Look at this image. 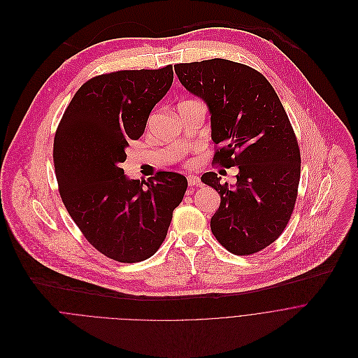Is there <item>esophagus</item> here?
I'll return each mask as SVG.
<instances>
[{
    "mask_svg": "<svg viewBox=\"0 0 358 358\" xmlns=\"http://www.w3.org/2000/svg\"><path fill=\"white\" fill-rule=\"evenodd\" d=\"M187 183H189V186H190V189H192V190H193V189H196V187H200V186H201L200 179H199L197 176H194V175H189V176H187Z\"/></svg>",
    "mask_w": 358,
    "mask_h": 358,
    "instance_id": "1",
    "label": "esophagus"
}]
</instances>
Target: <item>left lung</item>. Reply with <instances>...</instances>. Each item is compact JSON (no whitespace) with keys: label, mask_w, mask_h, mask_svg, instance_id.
<instances>
[{"label":"left lung","mask_w":358,"mask_h":358,"mask_svg":"<svg viewBox=\"0 0 358 358\" xmlns=\"http://www.w3.org/2000/svg\"><path fill=\"white\" fill-rule=\"evenodd\" d=\"M182 86L210 113L214 164L238 166L237 182L216 172L201 182L220 194L211 233L230 252L248 255L272 244L287 227L296 201L301 154L279 97L259 71L227 59L175 66Z\"/></svg>","instance_id":"obj_1"}]
</instances>
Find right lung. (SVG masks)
<instances>
[{"mask_svg":"<svg viewBox=\"0 0 358 358\" xmlns=\"http://www.w3.org/2000/svg\"><path fill=\"white\" fill-rule=\"evenodd\" d=\"M172 82L171 64L93 78L71 99L55 135V173L70 217L94 248L118 262L158 251L187 189L180 173L132 180L121 168L128 142L144 134Z\"/></svg>","mask_w":358,"mask_h":358,"instance_id":"add662e5","label":"right lung"}]
</instances>
